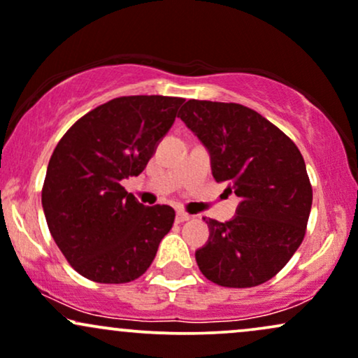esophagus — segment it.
<instances>
[{
    "mask_svg": "<svg viewBox=\"0 0 358 358\" xmlns=\"http://www.w3.org/2000/svg\"><path fill=\"white\" fill-rule=\"evenodd\" d=\"M187 220H191V215H187V213H184V211H178V215H176V222L184 223V222H187Z\"/></svg>",
    "mask_w": 358,
    "mask_h": 358,
    "instance_id": "obj_1",
    "label": "esophagus"
}]
</instances>
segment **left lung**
I'll list each match as a JSON object with an SVG mask.
<instances>
[{
    "instance_id": "obj_1",
    "label": "left lung",
    "mask_w": 358,
    "mask_h": 358,
    "mask_svg": "<svg viewBox=\"0 0 358 358\" xmlns=\"http://www.w3.org/2000/svg\"><path fill=\"white\" fill-rule=\"evenodd\" d=\"M179 116L210 154L213 178L240 198L230 222L203 218L210 238L196 250L199 271L218 286H259L286 266L306 233L313 189L303 155L242 104L189 99Z\"/></svg>"
}]
</instances>
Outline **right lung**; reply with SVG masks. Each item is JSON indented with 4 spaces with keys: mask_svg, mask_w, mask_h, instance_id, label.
<instances>
[{
    "mask_svg": "<svg viewBox=\"0 0 358 358\" xmlns=\"http://www.w3.org/2000/svg\"><path fill=\"white\" fill-rule=\"evenodd\" d=\"M182 103L171 96L115 98L78 120L55 147L42 208L52 238L86 279H138L172 228L171 206H143L122 180L147 167Z\"/></svg>",
    "mask_w": 358,
    "mask_h": 358,
    "instance_id": "1",
    "label": "right lung"
}]
</instances>
